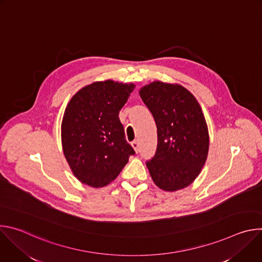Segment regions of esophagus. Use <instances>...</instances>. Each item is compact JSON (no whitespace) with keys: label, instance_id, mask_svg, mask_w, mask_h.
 <instances>
[{"label":"esophagus","instance_id":"esophagus-1","mask_svg":"<svg viewBox=\"0 0 262 262\" xmlns=\"http://www.w3.org/2000/svg\"><path fill=\"white\" fill-rule=\"evenodd\" d=\"M132 146H133V148L135 149L136 152H139V150H140V144H139V142H138L137 140H135V141L132 142Z\"/></svg>","mask_w":262,"mask_h":262}]
</instances>
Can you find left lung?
Wrapping results in <instances>:
<instances>
[{"mask_svg":"<svg viewBox=\"0 0 262 262\" xmlns=\"http://www.w3.org/2000/svg\"><path fill=\"white\" fill-rule=\"evenodd\" d=\"M140 96L151 112L158 128V147L146 166L155 183L174 192L191 184L205 164L209 137L202 108L180 85L154 82Z\"/></svg>","mask_w":262,"mask_h":262,"instance_id":"1","label":"left lung"}]
</instances>
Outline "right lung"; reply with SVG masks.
Masks as SVG:
<instances>
[{"label": "right lung", "instance_id": "add662e5", "mask_svg": "<svg viewBox=\"0 0 262 262\" xmlns=\"http://www.w3.org/2000/svg\"><path fill=\"white\" fill-rule=\"evenodd\" d=\"M134 89V84L96 82L68 102L61 125L63 152L81 182L93 188L108 184L136 154L118 117Z\"/></svg>", "mask_w": 262, "mask_h": 262}]
</instances>
